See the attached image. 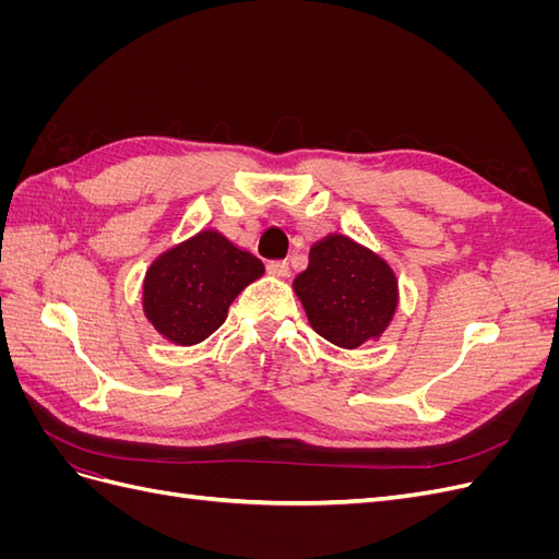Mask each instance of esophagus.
I'll return each mask as SVG.
<instances>
[{"mask_svg":"<svg viewBox=\"0 0 559 559\" xmlns=\"http://www.w3.org/2000/svg\"><path fill=\"white\" fill-rule=\"evenodd\" d=\"M265 267H267V273H270V275H275V277H286V275H289V263L282 261V259H277V261H267V263H265Z\"/></svg>","mask_w":559,"mask_h":559,"instance_id":"esophagus-1","label":"esophagus"}]
</instances>
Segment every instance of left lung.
<instances>
[{"instance_id":"1","label":"left lung","mask_w":559,"mask_h":559,"mask_svg":"<svg viewBox=\"0 0 559 559\" xmlns=\"http://www.w3.org/2000/svg\"><path fill=\"white\" fill-rule=\"evenodd\" d=\"M310 326L337 347L354 349L378 337L396 310V277L380 257L345 235H331L310 251V265L294 282Z\"/></svg>"}]
</instances>
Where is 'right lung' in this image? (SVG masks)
Instances as JSON below:
<instances>
[{
    "instance_id": "1",
    "label": "right lung",
    "mask_w": 559,
    "mask_h": 559,
    "mask_svg": "<svg viewBox=\"0 0 559 559\" xmlns=\"http://www.w3.org/2000/svg\"><path fill=\"white\" fill-rule=\"evenodd\" d=\"M263 275V263L218 233H200L151 265L144 312L179 345L205 341L228 317L233 298Z\"/></svg>"
}]
</instances>
